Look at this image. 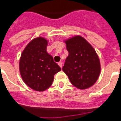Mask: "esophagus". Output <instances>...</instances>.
<instances>
[{
    "mask_svg": "<svg viewBox=\"0 0 121 121\" xmlns=\"http://www.w3.org/2000/svg\"><path fill=\"white\" fill-rule=\"evenodd\" d=\"M58 65L60 66L61 68V67H62V66H63V63H62V62H61V61L59 62V63H58Z\"/></svg>",
    "mask_w": 121,
    "mask_h": 121,
    "instance_id": "34e87169",
    "label": "esophagus"
}]
</instances>
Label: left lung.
<instances>
[{
	"label": "left lung",
	"mask_w": 121,
	"mask_h": 121,
	"mask_svg": "<svg viewBox=\"0 0 121 121\" xmlns=\"http://www.w3.org/2000/svg\"><path fill=\"white\" fill-rule=\"evenodd\" d=\"M65 42L69 56L62 70L74 86L80 89L89 88L96 82L100 73V63L96 51L80 35Z\"/></svg>",
	"instance_id": "obj_1"
}]
</instances>
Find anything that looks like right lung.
Listing matches in <instances>:
<instances>
[{
    "mask_svg": "<svg viewBox=\"0 0 121 121\" xmlns=\"http://www.w3.org/2000/svg\"><path fill=\"white\" fill-rule=\"evenodd\" d=\"M47 40L41 37L32 40L23 50L19 71L23 81L35 91H43L51 86L54 76L61 71L47 52Z\"/></svg>",
    "mask_w": 121,
    "mask_h": 121,
    "instance_id": "right-lung-1",
    "label": "right lung"
}]
</instances>
